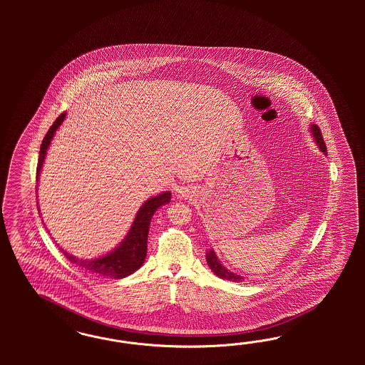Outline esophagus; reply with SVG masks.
I'll list each match as a JSON object with an SVG mask.
<instances>
[{
    "instance_id": "obj_1",
    "label": "esophagus",
    "mask_w": 365,
    "mask_h": 365,
    "mask_svg": "<svg viewBox=\"0 0 365 365\" xmlns=\"http://www.w3.org/2000/svg\"><path fill=\"white\" fill-rule=\"evenodd\" d=\"M182 192H183V191H182Z\"/></svg>"
}]
</instances>
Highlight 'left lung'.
Segmentation results:
<instances>
[{
  "label": "left lung",
  "mask_w": 365,
  "mask_h": 365,
  "mask_svg": "<svg viewBox=\"0 0 365 365\" xmlns=\"http://www.w3.org/2000/svg\"><path fill=\"white\" fill-rule=\"evenodd\" d=\"M312 133H313V136H314V139H316V142H317V145L320 147L321 151H322L324 154H327V145H325V142H324V138H322L320 128L313 124V125H312ZM206 259H207V264L210 266V269L215 276L221 277V278H225V279H229V281H232V282H242V277L232 273V272L227 270L225 266L222 265L221 262L218 261L217 255L214 253V250H210V252L207 253Z\"/></svg>",
  "instance_id": "1"
}]
</instances>
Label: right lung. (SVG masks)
I'll return each instance as SVG.
<instances>
[{"mask_svg": "<svg viewBox=\"0 0 365 365\" xmlns=\"http://www.w3.org/2000/svg\"><path fill=\"white\" fill-rule=\"evenodd\" d=\"M64 118H66V112L60 113L43 139V143L40 147L37 170H36L37 179H38L40 170L44 163L46 150L51 144L56 130L63 123ZM170 199H171V194L168 191L158 195V197H154V198L148 199L138 212V215L133 221V227L128 232V235L125 237V240L123 241L122 245L118 249L110 252V255H104L101 258H96V259H91V261L78 259L73 255H68L61 249L63 255H66V259H69L72 264H76L80 267L89 270L92 273L100 274V276L123 278V277L133 274L135 270H138L140 266L143 265L144 258L147 255V237H148L151 218H153L155 211L158 210L160 206L168 203Z\"/></svg>", "mask_w": 365, "mask_h": 365, "instance_id": "1", "label": "right lung"}]
</instances>
